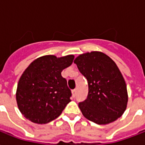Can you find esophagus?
Wrapping results in <instances>:
<instances>
[{
    "label": "esophagus",
    "instance_id": "esophagus-1",
    "mask_svg": "<svg viewBox=\"0 0 145 145\" xmlns=\"http://www.w3.org/2000/svg\"><path fill=\"white\" fill-rule=\"evenodd\" d=\"M76 92H77V90H76V89H74V90H72V96L74 97L76 96Z\"/></svg>",
    "mask_w": 145,
    "mask_h": 145
}]
</instances>
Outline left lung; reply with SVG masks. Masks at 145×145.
Wrapping results in <instances>:
<instances>
[{
	"label": "left lung",
	"mask_w": 145,
	"mask_h": 145,
	"mask_svg": "<svg viewBox=\"0 0 145 145\" xmlns=\"http://www.w3.org/2000/svg\"><path fill=\"white\" fill-rule=\"evenodd\" d=\"M74 62L88 84L87 99L78 104L84 116L97 124L116 121L126 110L128 97L115 62L100 51L81 54Z\"/></svg>",
	"instance_id": "8db88e82"
}]
</instances>
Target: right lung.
<instances>
[{
  "instance_id": "1",
  "label": "right lung",
  "mask_w": 145,
  "mask_h": 145,
  "mask_svg": "<svg viewBox=\"0 0 145 145\" xmlns=\"http://www.w3.org/2000/svg\"><path fill=\"white\" fill-rule=\"evenodd\" d=\"M74 58V55L40 57L24 71L18 81L16 100L27 119L42 124L61 115L71 97L61 72L71 65Z\"/></svg>"
}]
</instances>
